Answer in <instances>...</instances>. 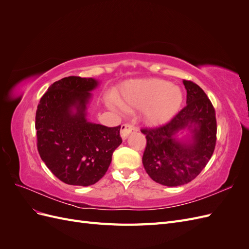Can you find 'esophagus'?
<instances>
[{
  "mask_svg": "<svg viewBox=\"0 0 249 249\" xmlns=\"http://www.w3.org/2000/svg\"><path fill=\"white\" fill-rule=\"evenodd\" d=\"M134 131H137L136 126H134L131 124H124L122 125V129H120V135H122L123 139H125L127 136H129V134Z\"/></svg>",
  "mask_w": 249,
  "mask_h": 249,
  "instance_id": "obj_1",
  "label": "esophagus"
}]
</instances>
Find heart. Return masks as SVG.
I'll return each mask as SVG.
<instances>
[{
  "mask_svg": "<svg viewBox=\"0 0 249 249\" xmlns=\"http://www.w3.org/2000/svg\"><path fill=\"white\" fill-rule=\"evenodd\" d=\"M116 101L126 111L145 109L147 123L158 125L167 123L178 112L183 93L163 79L135 80L124 83Z\"/></svg>",
  "mask_w": 249,
  "mask_h": 249,
  "instance_id": "1",
  "label": "heart"
}]
</instances>
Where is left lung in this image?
<instances>
[{"label": "left lung", "mask_w": 249, "mask_h": 249, "mask_svg": "<svg viewBox=\"0 0 249 249\" xmlns=\"http://www.w3.org/2000/svg\"><path fill=\"white\" fill-rule=\"evenodd\" d=\"M183 83L187 90L186 106L168 123L141 129L146 138L143 166L155 182L168 187L185 185L196 178L212 157L217 140L216 113L212 103L194 82L183 80ZM185 127L194 133L191 145L174 137L176 132Z\"/></svg>", "instance_id": "obj_1"}]
</instances>
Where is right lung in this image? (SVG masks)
<instances>
[{
  "label": "right lung",
  "mask_w": 249,
  "mask_h": 249,
  "mask_svg": "<svg viewBox=\"0 0 249 249\" xmlns=\"http://www.w3.org/2000/svg\"><path fill=\"white\" fill-rule=\"evenodd\" d=\"M97 82L71 76L49 87L36 110L37 149L48 168L63 183L93 185L105 176L112 154L123 142L120 125L87 122L86 104ZM78 112L71 115L70 109Z\"/></svg>",
  "instance_id": "1"
}]
</instances>
